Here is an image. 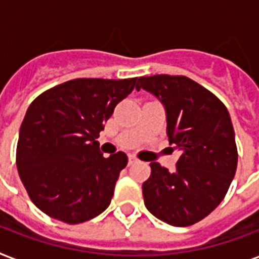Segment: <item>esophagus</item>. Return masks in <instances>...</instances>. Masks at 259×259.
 <instances>
[{
  "mask_svg": "<svg viewBox=\"0 0 259 259\" xmlns=\"http://www.w3.org/2000/svg\"><path fill=\"white\" fill-rule=\"evenodd\" d=\"M137 161H138V158L136 157V156H132V154H130V156H129V165H133V164H136Z\"/></svg>",
  "mask_w": 259,
  "mask_h": 259,
  "instance_id": "34e87169",
  "label": "esophagus"
}]
</instances>
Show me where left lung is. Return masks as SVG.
I'll return each mask as SVG.
<instances>
[{"label": "left lung", "instance_id": "left-lung-1", "mask_svg": "<svg viewBox=\"0 0 259 259\" xmlns=\"http://www.w3.org/2000/svg\"><path fill=\"white\" fill-rule=\"evenodd\" d=\"M136 89L161 102L169 145L180 152L173 172L150 162L152 173L142 184L145 207L170 226L195 225L221 204L235 176L238 152L229 111L187 76H142Z\"/></svg>", "mask_w": 259, "mask_h": 259}]
</instances>
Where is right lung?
<instances>
[{"mask_svg":"<svg viewBox=\"0 0 259 259\" xmlns=\"http://www.w3.org/2000/svg\"><path fill=\"white\" fill-rule=\"evenodd\" d=\"M136 80L74 79L30 103L16 164L30 200L48 217L78 225L109 207L127 156L118 152L105 158L97 138Z\"/></svg>","mask_w":259,"mask_h":259,"instance_id":"add662e5","label":"right lung"}]
</instances>
